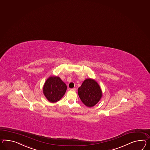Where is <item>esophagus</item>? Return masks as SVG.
I'll list each match as a JSON object with an SVG mask.
<instances>
[{
    "label": "esophagus",
    "mask_w": 150,
    "mask_h": 150,
    "mask_svg": "<svg viewBox=\"0 0 150 150\" xmlns=\"http://www.w3.org/2000/svg\"><path fill=\"white\" fill-rule=\"evenodd\" d=\"M70 90H71V91H76V88H71V89H70Z\"/></svg>",
    "instance_id": "obj_1"
}]
</instances>
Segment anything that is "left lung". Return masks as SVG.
Here are the masks:
<instances>
[{
  "label": "left lung",
  "instance_id": "obj_1",
  "mask_svg": "<svg viewBox=\"0 0 150 150\" xmlns=\"http://www.w3.org/2000/svg\"><path fill=\"white\" fill-rule=\"evenodd\" d=\"M78 94L86 106L91 107L99 102L102 96V91L94 80L87 79L79 88Z\"/></svg>",
  "mask_w": 150,
  "mask_h": 150
}]
</instances>
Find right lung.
<instances>
[{
    "mask_svg": "<svg viewBox=\"0 0 150 150\" xmlns=\"http://www.w3.org/2000/svg\"><path fill=\"white\" fill-rule=\"evenodd\" d=\"M67 86L61 79L57 76L49 77L44 83L43 93L47 99L51 102L59 101L64 95Z\"/></svg>",
    "mask_w": 150,
    "mask_h": 150,
    "instance_id": "1",
    "label": "right lung"
}]
</instances>
